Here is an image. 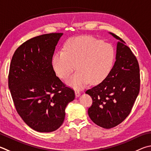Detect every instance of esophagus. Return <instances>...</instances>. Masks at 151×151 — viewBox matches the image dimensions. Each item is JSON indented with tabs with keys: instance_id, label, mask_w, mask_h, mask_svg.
I'll return each instance as SVG.
<instances>
[{
	"instance_id": "1",
	"label": "esophagus",
	"mask_w": 151,
	"mask_h": 151,
	"mask_svg": "<svg viewBox=\"0 0 151 151\" xmlns=\"http://www.w3.org/2000/svg\"><path fill=\"white\" fill-rule=\"evenodd\" d=\"M75 92L76 96H80V94H81L80 91H79V90H76L75 91Z\"/></svg>"
}]
</instances>
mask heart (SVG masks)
<instances>
[{"label": "heart", "mask_w": 151, "mask_h": 151, "mask_svg": "<svg viewBox=\"0 0 151 151\" xmlns=\"http://www.w3.org/2000/svg\"><path fill=\"white\" fill-rule=\"evenodd\" d=\"M114 57L110 44L92 36H81L68 40L63 51L57 52L51 63L62 79L68 78L77 67L78 70L67 83L74 88H83L90 83L98 84L105 80L113 67Z\"/></svg>", "instance_id": "obj_1"}]
</instances>
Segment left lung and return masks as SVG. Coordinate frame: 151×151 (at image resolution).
<instances>
[{"mask_svg":"<svg viewBox=\"0 0 151 151\" xmlns=\"http://www.w3.org/2000/svg\"><path fill=\"white\" fill-rule=\"evenodd\" d=\"M117 44L116 60L105 80L86 94L92 99L88 113L92 121L105 129L114 127L124 121L131 111L140 90V69L137 59L124 41Z\"/></svg>","mask_w":151,"mask_h":151,"instance_id":"1","label":"left lung"}]
</instances>
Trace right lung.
<instances>
[{"label": "right lung", "instance_id": "1", "mask_svg": "<svg viewBox=\"0 0 151 151\" xmlns=\"http://www.w3.org/2000/svg\"><path fill=\"white\" fill-rule=\"evenodd\" d=\"M62 33H51L23 43L14 53L9 88L15 108L29 127L52 132L64 122L65 109L75 91L56 76L52 59Z\"/></svg>", "mask_w": 151, "mask_h": 151}]
</instances>
